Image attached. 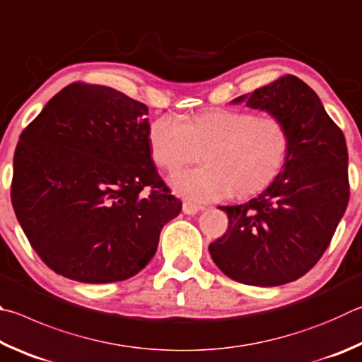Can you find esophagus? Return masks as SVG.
<instances>
[{
  "label": "esophagus",
  "mask_w": 362,
  "mask_h": 362,
  "mask_svg": "<svg viewBox=\"0 0 362 362\" xmlns=\"http://www.w3.org/2000/svg\"><path fill=\"white\" fill-rule=\"evenodd\" d=\"M202 210H204V206L195 205V204H192V202H185V204H182V211H185L186 214H195Z\"/></svg>",
  "instance_id": "34e87169"
}]
</instances>
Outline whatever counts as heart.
Returning a JSON list of instances; mask_svg holds the SVG:
<instances>
[{
    "label": "heart",
    "mask_w": 362,
    "mask_h": 362,
    "mask_svg": "<svg viewBox=\"0 0 362 362\" xmlns=\"http://www.w3.org/2000/svg\"><path fill=\"white\" fill-rule=\"evenodd\" d=\"M148 139L152 160L170 173L197 160L202 151V167L171 177L175 191L197 204L230 192L242 199L264 191L281 173L291 151V132L281 117L227 107L205 110L185 122L158 117Z\"/></svg>",
    "instance_id": "1"
}]
</instances>
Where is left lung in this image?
Returning a JSON list of instances; mask_svg holds the SVG:
<instances>
[{"mask_svg": "<svg viewBox=\"0 0 362 362\" xmlns=\"http://www.w3.org/2000/svg\"><path fill=\"white\" fill-rule=\"evenodd\" d=\"M281 117L291 151L276 180L243 205L219 206L226 235L208 250L224 274L252 286H280L325 255L350 200L346 141L318 95L293 74L233 101Z\"/></svg>", "mask_w": 362, "mask_h": 362, "instance_id": "8db88e82", "label": "left lung"}]
</instances>
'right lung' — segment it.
I'll return each mask as SVG.
<instances>
[{
    "label": "right lung",
    "instance_id": "obj_1",
    "mask_svg": "<svg viewBox=\"0 0 362 362\" xmlns=\"http://www.w3.org/2000/svg\"><path fill=\"white\" fill-rule=\"evenodd\" d=\"M146 114L141 101L79 81L22 132L12 206L55 274L93 284L127 280L146 267L162 227L180 214L181 200L151 158Z\"/></svg>",
    "mask_w": 362,
    "mask_h": 362
}]
</instances>
